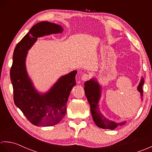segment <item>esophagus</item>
I'll return each mask as SVG.
<instances>
[{
  "mask_svg": "<svg viewBox=\"0 0 152 152\" xmlns=\"http://www.w3.org/2000/svg\"><path fill=\"white\" fill-rule=\"evenodd\" d=\"M90 78H91V75H90L89 74H88V73L83 74V75L81 77L82 80H84V81H86V80H88Z\"/></svg>",
  "mask_w": 152,
  "mask_h": 152,
  "instance_id": "obj_1",
  "label": "esophagus"
}]
</instances>
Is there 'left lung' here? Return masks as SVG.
I'll use <instances>...</instances> for the list:
<instances>
[{
	"instance_id": "obj_1",
	"label": "left lung",
	"mask_w": 152,
	"mask_h": 152,
	"mask_svg": "<svg viewBox=\"0 0 152 152\" xmlns=\"http://www.w3.org/2000/svg\"><path fill=\"white\" fill-rule=\"evenodd\" d=\"M143 85L144 79H142L138 87V91L140 92L142 96V93H143V90H142ZM84 89L86 98H87L88 103L91 106V111L92 118H93L95 124L98 127L105 129L113 130L119 125H121L125 123L123 122L121 123H115L107 119L106 117L103 116L102 114H101L100 111H99L98 106L99 99L100 97V87L94 80L92 79L85 82Z\"/></svg>"
}]
</instances>
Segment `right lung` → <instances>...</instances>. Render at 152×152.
Instances as JSON below:
<instances>
[{
  "label": "right lung",
  "mask_w": 152,
  "mask_h": 152,
  "mask_svg": "<svg viewBox=\"0 0 152 152\" xmlns=\"http://www.w3.org/2000/svg\"><path fill=\"white\" fill-rule=\"evenodd\" d=\"M61 32L62 28L58 25L41 21L32 27L14 49L10 69L14 101L15 106L34 125L50 126L60 122L66 113L68 98L76 85L77 72L73 71L61 77L48 93L41 95L34 89L26 71L27 51L37 37Z\"/></svg>",
  "instance_id": "right-lung-1"
}]
</instances>
